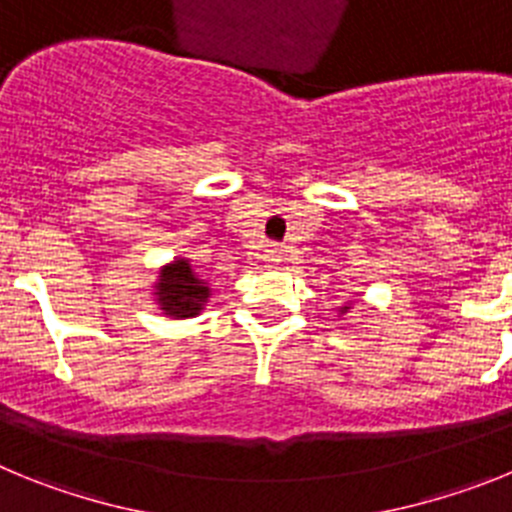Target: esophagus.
<instances>
[{"mask_svg": "<svg viewBox=\"0 0 512 512\" xmlns=\"http://www.w3.org/2000/svg\"><path fill=\"white\" fill-rule=\"evenodd\" d=\"M264 259H266V264H279V261H282V251H277V248H269Z\"/></svg>", "mask_w": 512, "mask_h": 512, "instance_id": "esophagus-1", "label": "esophagus"}]
</instances>
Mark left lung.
I'll return each instance as SVG.
<instances>
[{
  "label": "left lung",
  "mask_w": 512,
  "mask_h": 512,
  "mask_svg": "<svg viewBox=\"0 0 512 512\" xmlns=\"http://www.w3.org/2000/svg\"><path fill=\"white\" fill-rule=\"evenodd\" d=\"M348 310H351V305H348V302H346V305H341V307H338V315H346Z\"/></svg>",
  "instance_id": "8db88e82"
}]
</instances>
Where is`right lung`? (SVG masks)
Here are the masks:
<instances>
[{"label": "right lung", "instance_id": "1", "mask_svg": "<svg viewBox=\"0 0 512 512\" xmlns=\"http://www.w3.org/2000/svg\"><path fill=\"white\" fill-rule=\"evenodd\" d=\"M153 300L166 318L184 320L194 318L205 310L212 289L207 279L194 271L192 261L176 256L174 261L158 269V279L153 282Z\"/></svg>", "mask_w": 512, "mask_h": 512}]
</instances>
